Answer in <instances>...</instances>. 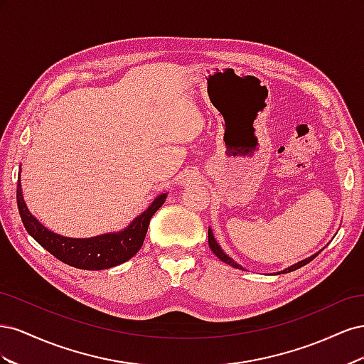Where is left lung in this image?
Returning <instances> with one entry per match:
<instances>
[{
  "mask_svg": "<svg viewBox=\"0 0 364 364\" xmlns=\"http://www.w3.org/2000/svg\"><path fill=\"white\" fill-rule=\"evenodd\" d=\"M208 243H209V247H211V250L214 252V255H215L218 259H222L223 262L229 264V266H232V267H235V269H238V270H245L243 266H240L238 262H235L232 258H230L229 255H226V253L222 250V247H220V245L217 243L215 238H214V234H213V229H211V228L208 229ZM321 252H322V250H321ZM321 252H317V253H314V255H311V257H308V258H305V259H302V261H299V262L293 264V266H290V267H287V269H284L282 272H278V274H281V273H289V272L297 270L299 267H304L305 264H308L311 259H314Z\"/></svg>",
  "mask_w": 364,
  "mask_h": 364,
  "instance_id": "8db88e82",
  "label": "left lung"
}]
</instances>
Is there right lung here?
Wrapping results in <instances>:
<instances>
[{"mask_svg": "<svg viewBox=\"0 0 364 364\" xmlns=\"http://www.w3.org/2000/svg\"><path fill=\"white\" fill-rule=\"evenodd\" d=\"M165 199L167 193L159 194L144 213L135 217L129 226L118 232H107L91 238H70L53 232L28 211L21 188V173L16 188L19 215L27 232L53 257L82 270H105L129 261L144 243L150 218L164 205Z\"/></svg>", "mask_w": 364, "mask_h": 364, "instance_id": "obj_1", "label": "right lung"}]
</instances>
